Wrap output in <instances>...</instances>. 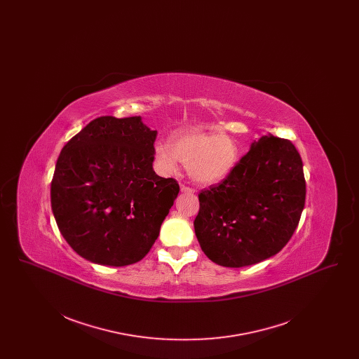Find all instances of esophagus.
Segmentation results:
<instances>
[{
    "instance_id": "34e87169",
    "label": "esophagus",
    "mask_w": 359,
    "mask_h": 359,
    "mask_svg": "<svg viewBox=\"0 0 359 359\" xmlns=\"http://www.w3.org/2000/svg\"><path fill=\"white\" fill-rule=\"evenodd\" d=\"M180 191L182 192H187V194H194L195 192L194 188L188 187L186 184H180Z\"/></svg>"
}]
</instances>
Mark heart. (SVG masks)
<instances>
[{
    "instance_id": "b5f03b06",
    "label": "heart",
    "mask_w": 359,
    "mask_h": 359,
    "mask_svg": "<svg viewBox=\"0 0 359 359\" xmlns=\"http://www.w3.org/2000/svg\"><path fill=\"white\" fill-rule=\"evenodd\" d=\"M154 156L163 171L177 170V161L187 165L189 176L201 184H215L227 179L238 165V141L226 133L199 130L179 132L170 145L157 142Z\"/></svg>"
}]
</instances>
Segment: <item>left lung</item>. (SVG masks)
Here are the masks:
<instances>
[{
  "instance_id": "1",
  "label": "left lung",
  "mask_w": 359,
  "mask_h": 359,
  "mask_svg": "<svg viewBox=\"0 0 359 359\" xmlns=\"http://www.w3.org/2000/svg\"><path fill=\"white\" fill-rule=\"evenodd\" d=\"M194 227L205 256L227 268L277 255L296 230L304 203L302 157L290 140L253 141L234 172L199 194Z\"/></svg>"
}]
</instances>
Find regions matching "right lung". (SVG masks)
<instances>
[{
  "label": "right lung",
  "instance_id": "right-lung-1",
  "mask_svg": "<svg viewBox=\"0 0 359 359\" xmlns=\"http://www.w3.org/2000/svg\"><path fill=\"white\" fill-rule=\"evenodd\" d=\"M156 130L140 116L91 121L56 161L52 212L62 236L100 265L142 259L179 194L175 179L154 171Z\"/></svg>",
  "mask_w": 359,
  "mask_h": 359
}]
</instances>
